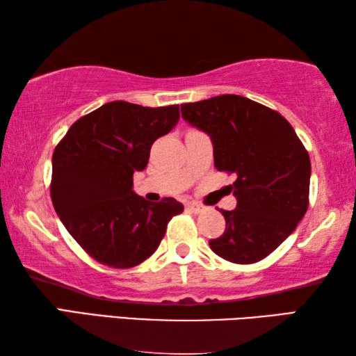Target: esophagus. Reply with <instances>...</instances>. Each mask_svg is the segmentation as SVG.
<instances>
[{
    "instance_id": "esophagus-1",
    "label": "esophagus",
    "mask_w": 356,
    "mask_h": 356,
    "mask_svg": "<svg viewBox=\"0 0 356 356\" xmlns=\"http://www.w3.org/2000/svg\"><path fill=\"white\" fill-rule=\"evenodd\" d=\"M188 210H191L193 213H202L206 212V206H202V204H197V202H190Z\"/></svg>"
}]
</instances>
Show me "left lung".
<instances>
[{
	"label": "left lung",
	"instance_id": "left-lung-1",
	"mask_svg": "<svg viewBox=\"0 0 356 356\" xmlns=\"http://www.w3.org/2000/svg\"><path fill=\"white\" fill-rule=\"evenodd\" d=\"M180 111L210 136L216 170L237 174V207L221 210L226 229L210 248L234 264L267 257L308 210L311 161L305 146L280 113L242 95H216Z\"/></svg>",
	"mask_w": 356,
	"mask_h": 356
}]
</instances>
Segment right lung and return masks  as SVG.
Wrapping results in <instances>:
<instances>
[{
  "label": "right lung",
  "instance_id": "right-lung-1",
  "mask_svg": "<svg viewBox=\"0 0 356 356\" xmlns=\"http://www.w3.org/2000/svg\"><path fill=\"white\" fill-rule=\"evenodd\" d=\"M179 105L149 108L119 100L72 125L53 152L51 201L59 220L95 261L130 268L146 261L184 206L147 202L134 172L147 166L155 140L176 127Z\"/></svg>",
  "mask_w": 356,
  "mask_h": 356
}]
</instances>
